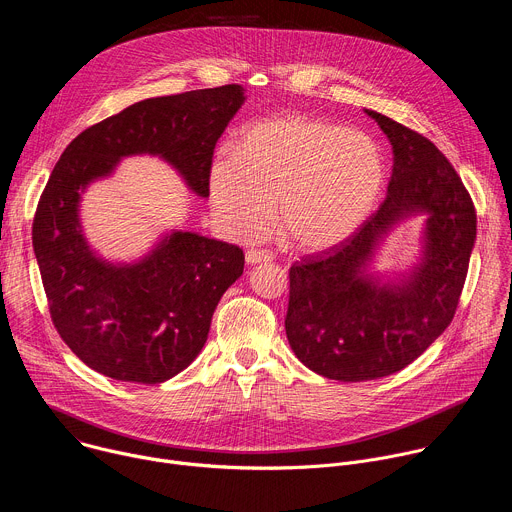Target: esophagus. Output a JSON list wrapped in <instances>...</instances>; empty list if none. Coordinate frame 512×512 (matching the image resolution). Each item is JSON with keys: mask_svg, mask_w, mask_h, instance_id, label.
Here are the masks:
<instances>
[{"mask_svg": "<svg viewBox=\"0 0 512 512\" xmlns=\"http://www.w3.org/2000/svg\"><path fill=\"white\" fill-rule=\"evenodd\" d=\"M245 259L249 265H255V263H269L273 261V253L271 251H263V249H249L245 253Z\"/></svg>", "mask_w": 512, "mask_h": 512, "instance_id": "1", "label": "esophagus"}]
</instances>
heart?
Masks as SVG:
<instances>
[{
    "label": "heart",
    "instance_id": "obj_1",
    "mask_svg": "<svg viewBox=\"0 0 512 512\" xmlns=\"http://www.w3.org/2000/svg\"><path fill=\"white\" fill-rule=\"evenodd\" d=\"M385 178L383 150L367 131L283 115L245 127L235 152L214 158L208 194L216 218L233 237H259L277 202L285 239L322 251L367 221Z\"/></svg>",
    "mask_w": 512,
    "mask_h": 512
}]
</instances>
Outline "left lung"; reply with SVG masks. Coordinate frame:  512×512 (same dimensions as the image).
<instances>
[{"mask_svg": "<svg viewBox=\"0 0 512 512\" xmlns=\"http://www.w3.org/2000/svg\"><path fill=\"white\" fill-rule=\"evenodd\" d=\"M367 113L393 145L387 198L346 241L289 269V346L310 371L342 383L405 369L450 326L476 241L474 202L448 158L421 133ZM411 213L428 214L424 257L401 280L381 284L366 267Z\"/></svg>", "mask_w": 512, "mask_h": 512, "instance_id": "obj_1", "label": "left lung"}]
</instances>
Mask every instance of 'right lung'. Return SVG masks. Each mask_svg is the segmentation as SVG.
I'll use <instances>...</instances> for the list:
<instances>
[{"label": "right lung", "mask_w": 512, "mask_h": 512, "mask_svg": "<svg viewBox=\"0 0 512 512\" xmlns=\"http://www.w3.org/2000/svg\"><path fill=\"white\" fill-rule=\"evenodd\" d=\"M245 101L241 85L139 101L68 143L40 196L32 245L52 324L93 371L158 385L202 350L218 300L243 275L237 245L176 231L137 263L99 259L81 233V192L121 158L152 154L208 196L218 137Z\"/></svg>", "instance_id": "add662e5"}]
</instances>
